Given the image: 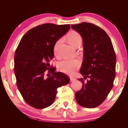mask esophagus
<instances>
[{
  "mask_svg": "<svg viewBox=\"0 0 128 128\" xmlns=\"http://www.w3.org/2000/svg\"><path fill=\"white\" fill-rule=\"evenodd\" d=\"M75 80H76V78H73V77H70V82H74V81H75Z\"/></svg>",
  "mask_w": 128,
  "mask_h": 128,
  "instance_id": "esophagus-1",
  "label": "esophagus"
}]
</instances>
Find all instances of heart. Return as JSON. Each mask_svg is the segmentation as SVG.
Wrapping results in <instances>:
<instances>
[{
	"instance_id": "heart-1",
	"label": "heart",
	"mask_w": 128,
	"mask_h": 128,
	"mask_svg": "<svg viewBox=\"0 0 128 128\" xmlns=\"http://www.w3.org/2000/svg\"><path fill=\"white\" fill-rule=\"evenodd\" d=\"M68 42L71 45L75 47V45L78 42L82 41V38L80 34L75 31H72L68 34L67 36ZM62 41V39H60L56 42L54 46L53 51L54 54L56 53L58 48ZM80 61L78 59L74 60H64L60 61L58 64V68L59 70L64 74H72L75 72L76 69L79 67Z\"/></svg>"
}]
</instances>
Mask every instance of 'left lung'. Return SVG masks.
<instances>
[{"instance_id":"obj_1","label":"left lung","mask_w":128,"mask_h":128,"mask_svg":"<svg viewBox=\"0 0 128 128\" xmlns=\"http://www.w3.org/2000/svg\"><path fill=\"white\" fill-rule=\"evenodd\" d=\"M82 36L84 59L80 72L84 80L75 94L77 102L86 108H94L104 101L113 86L116 59L113 44L104 31L90 23L72 25Z\"/></svg>"}]
</instances>
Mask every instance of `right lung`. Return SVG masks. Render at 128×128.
Returning a JSON list of instances; mask_svg holds the SVG:
<instances>
[{"mask_svg":"<svg viewBox=\"0 0 128 128\" xmlns=\"http://www.w3.org/2000/svg\"><path fill=\"white\" fill-rule=\"evenodd\" d=\"M69 29V24H45L34 27L23 36L15 51L17 86L26 102L37 109L51 105L58 88L70 81L62 72H56L52 66L50 68L48 63L54 57L56 42Z\"/></svg>","mask_w":128,"mask_h":128,"instance_id":"1","label":"right lung"}]
</instances>
